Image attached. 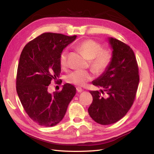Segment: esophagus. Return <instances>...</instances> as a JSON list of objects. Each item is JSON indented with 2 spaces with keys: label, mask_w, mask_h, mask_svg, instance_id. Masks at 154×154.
Here are the masks:
<instances>
[{
  "label": "esophagus",
  "mask_w": 154,
  "mask_h": 154,
  "mask_svg": "<svg viewBox=\"0 0 154 154\" xmlns=\"http://www.w3.org/2000/svg\"><path fill=\"white\" fill-rule=\"evenodd\" d=\"M76 89H77V91L78 93H81V92H82V91H83V90L82 89H81V87H77V88H76Z\"/></svg>",
  "instance_id": "obj_1"
}]
</instances>
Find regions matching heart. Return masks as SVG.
<instances>
[{
	"instance_id": "obj_1",
	"label": "heart",
	"mask_w": 154,
	"mask_h": 154,
	"mask_svg": "<svg viewBox=\"0 0 154 154\" xmlns=\"http://www.w3.org/2000/svg\"><path fill=\"white\" fill-rule=\"evenodd\" d=\"M77 49L91 60V67L97 73H102L105 71L112 60V52L109 49H103L99 43L93 40H86L76 46ZM68 50L62 51L60 56L61 67H65L67 63ZM93 74L90 71L76 70L69 74L66 81L69 83L77 86H84L88 81L93 79Z\"/></svg>"
}]
</instances>
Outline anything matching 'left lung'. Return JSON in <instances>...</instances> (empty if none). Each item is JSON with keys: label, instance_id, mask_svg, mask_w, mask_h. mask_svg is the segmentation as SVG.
Here are the masks:
<instances>
[{"label": "left lung", "instance_id": "left-lung-1", "mask_svg": "<svg viewBox=\"0 0 154 154\" xmlns=\"http://www.w3.org/2000/svg\"><path fill=\"white\" fill-rule=\"evenodd\" d=\"M108 41L112 50V60L106 69L92 81L102 89L90 91L93 100L88 109L92 119L102 125L115 123L126 115L135 99L140 81L132 49L116 38L109 37Z\"/></svg>", "mask_w": 154, "mask_h": 154}]
</instances>
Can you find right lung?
I'll return each instance as SVG.
<instances>
[{
  "label": "right lung",
  "mask_w": 154,
  "mask_h": 154,
  "mask_svg": "<svg viewBox=\"0 0 154 154\" xmlns=\"http://www.w3.org/2000/svg\"><path fill=\"white\" fill-rule=\"evenodd\" d=\"M76 38L77 35L44 33L28 43L22 51L16 91L26 112L39 125L50 127L57 124L76 94V88L69 83L63 85L60 92L50 93L48 90L52 80L58 81L61 53Z\"/></svg>",
  "instance_id": "1"
}]
</instances>
